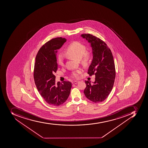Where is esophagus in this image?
I'll return each mask as SVG.
<instances>
[{"label":"esophagus","instance_id":"1","mask_svg":"<svg viewBox=\"0 0 148 148\" xmlns=\"http://www.w3.org/2000/svg\"><path fill=\"white\" fill-rule=\"evenodd\" d=\"M78 82H79V81H74V82H72V84H77V83H78Z\"/></svg>","mask_w":148,"mask_h":148}]
</instances>
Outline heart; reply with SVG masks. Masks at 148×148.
I'll use <instances>...</instances> for the list:
<instances>
[{
    "label": "heart",
    "mask_w": 148,
    "mask_h": 148,
    "mask_svg": "<svg viewBox=\"0 0 148 148\" xmlns=\"http://www.w3.org/2000/svg\"><path fill=\"white\" fill-rule=\"evenodd\" d=\"M86 47L84 45L79 41H74L69 45L64 53L67 56L79 60L82 58V62L84 64H87L91 58V53L89 52H85ZM57 61L59 65L62 66L64 64V60L61 55H59L57 57ZM81 69L76 70L71 73V76L78 78L82 73Z\"/></svg>",
    "instance_id": "obj_1"
}]
</instances>
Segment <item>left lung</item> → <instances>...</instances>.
<instances>
[{
	"mask_svg": "<svg viewBox=\"0 0 148 148\" xmlns=\"http://www.w3.org/2000/svg\"><path fill=\"white\" fill-rule=\"evenodd\" d=\"M81 36L90 43L92 48L93 58L88 73L95 76V82L92 83L85 81L87 86L84 93L92 102H102L108 97L114 84L115 69L112 53L100 38L88 34Z\"/></svg>",
	"mask_w": 148,
	"mask_h": 148,
	"instance_id": "left-lung-1",
	"label": "left lung"
}]
</instances>
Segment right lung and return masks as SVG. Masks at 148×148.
<instances>
[{"label": "right lung", "instance_id": "obj_1", "mask_svg": "<svg viewBox=\"0 0 148 148\" xmlns=\"http://www.w3.org/2000/svg\"><path fill=\"white\" fill-rule=\"evenodd\" d=\"M66 41L65 38H56L46 42L38 52L34 63V77L40 95L48 104L59 106L69 97L72 83L64 81L56 83L54 73L58 69L57 53Z\"/></svg>", "mask_w": 148, "mask_h": 148}]
</instances>
